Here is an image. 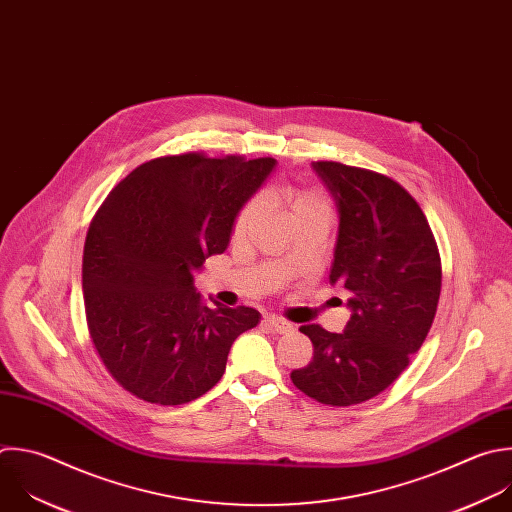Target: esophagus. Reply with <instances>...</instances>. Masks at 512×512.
Segmentation results:
<instances>
[{"mask_svg": "<svg viewBox=\"0 0 512 512\" xmlns=\"http://www.w3.org/2000/svg\"><path fill=\"white\" fill-rule=\"evenodd\" d=\"M265 325L273 331V333H291L293 331V325L281 317H275V315H267L265 319Z\"/></svg>", "mask_w": 512, "mask_h": 512, "instance_id": "obj_1", "label": "esophagus"}]
</instances>
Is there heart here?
<instances>
[{
  "label": "heart",
  "instance_id": "heart-1",
  "mask_svg": "<svg viewBox=\"0 0 512 512\" xmlns=\"http://www.w3.org/2000/svg\"><path fill=\"white\" fill-rule=\"evenodd\" d=\"M265 197L269 201H275V203H281L291 217L295 215H301V213H309V211H325V205L323 201L315 195V193H309V191H299L295 187H279V189H269L265 193ZM263 211V203L261 199H251L237 215L235 219V227H233V235L235 237H245L247 231L253 227V223L257 221V217L261 215Z\"/></svg>",
  "mask_w": 512,
  "mask_h": 512
}]
</instances>
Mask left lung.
<instances>
[{"instance_id":"obj_1","label":"left lung","mask_w":512,"mask_h":512,"mask_svg":"<svg viewBox=\"0 0 512 512\" xmlns=\"http://www.w3.org/2000/svg\"><path fill=\"white\" fill-rule=\"evenodd\" d=\"M311 166L339 217L329 283L348 293L352 315L344 333L299 327L313 358L291 380L321 404L354 406L384 392L422 348L440 297V255L422 209L396 181L331 160Z\"/></svg>"}]
</instances>
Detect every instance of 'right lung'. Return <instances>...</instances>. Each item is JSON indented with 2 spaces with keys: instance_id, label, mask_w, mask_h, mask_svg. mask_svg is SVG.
<instances>
[{
  "instance_id": "right-lung-1",
  "label": "right lung",
  "mask_w": 512,
  "mask_h": 512,
  "mask_svg": "<svg viewBox=\"0 0 512 512\" xmlns=\"http://www.w3.org/2000/svg\"><path fill=\"white\" fill-rule=\"evenodd\" d=\"M275 158L162 156L120 181L90 223L82 289L94 348L132 396L179 406L225 374L253 307L205 305L195 271L229 247L235 219Z\"/></svg>"
}]
</instances>
